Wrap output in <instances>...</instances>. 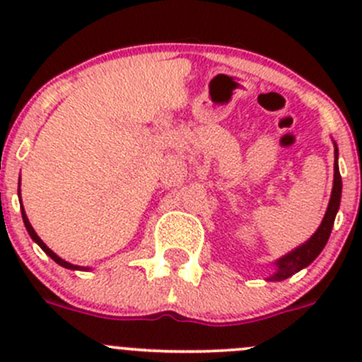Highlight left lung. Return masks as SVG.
I'll return each mask as SVG.
<instances>
[{
    "label": "left lung",
    "mask_w": 362,
    "mask_h": 362,
    "mask_svg": "<svg viewBox=\"0 0 362 362\" xmlns=\"http://www.w3.org/2000/svg\"><path fill=\"white\" fill-rule=\"evenodd\" d=\"M339 199H341V177H339V170H338V147L337 144H334L333 191H331L329 204H327L326 215H324L319 229L313 233V236L308 240V242L299 245L298 249L289 252V254L284 255V257H280L279 261L275 262L276 272L266 280H269V282H280V280H286L289 279V276H293L294 273H298L299 269L306 268L310 262L315 261V257L322 252L324 247H326L327 240H329L331 229H333V224H334V217H337V211L339 208Z\"/></svg>",
    "instance_id": "obj_1"
}]
</instances>
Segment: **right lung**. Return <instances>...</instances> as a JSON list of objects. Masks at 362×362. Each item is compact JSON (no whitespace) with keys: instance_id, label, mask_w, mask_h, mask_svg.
<instances>
[{"instance_id":"1","label":"right lung","mask_w":362,"mask_h":362,"mask_svg":"<svg viewBox=\"0 0 362 362\" xmlns=\"http://www.w3.org/2000/svg\"><path fill=\"white\" fill-rule=\"evenodd\" d=\"M23 221H24V226H25V229H28L29 236H31V238H33V242H36V243H38V245H40V247H42V250H43V252H45V254H47V255H49V257H52V259H54V261H56V262H57V264H59V266H63V268H68V269H87V268H82V266H75V264H71V262L64 261V259H61V257H59V255H57V254H54V252H52V250H50V249H49V247H47V245H45V243H43V242H42V240H40V236H38V235H36V233H35V229H33V226H31V224H29L28 217H25V211H24V208H23Z\"/></svg>"}]
</instances>
